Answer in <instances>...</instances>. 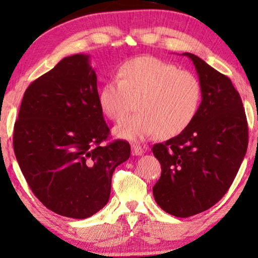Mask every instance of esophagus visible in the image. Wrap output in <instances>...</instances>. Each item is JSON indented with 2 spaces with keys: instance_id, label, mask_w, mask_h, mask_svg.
I'll return each instance as SVG.
<instances>
[{
  "instance_id": "esophagus-1",
  "label": "esophagus",
  "mask_w": 258,
  "mask_h": 258,
  "mask_svg": "<svg viewBox=\"0 0 258 258\" xmlns=\"http://www.w3.org/2000/svg\"><path fill=\"white\" fill-rule=\"evenodd\" d=\"M131 150H132V155L133 156H141L145 150H143L142 147H140L139 145H132V148H131Z\"/></svg>"
}]
</instances>
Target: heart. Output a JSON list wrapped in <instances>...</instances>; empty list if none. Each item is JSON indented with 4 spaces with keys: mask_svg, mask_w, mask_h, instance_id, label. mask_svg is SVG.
Listing matches in <instances>:
<instances>
[{
    "mask_svg": "<svg viewBox=\"0 0 258 258\" xmlns=\"http://www.w3.org/2000/svg\"><path fill=\"white\" fill-rule=\"evenodd\" d=\"M118 80L108 81L99 92V106L109 119L119 121L137 100V113L115 128L117 137L143 141L160 134L169 138L185 130L197 115L202 85L194 74L155 56L125 61Z\"/></svg>",
    "mask_w": 258,
    "mask_h": 258,
    "instance_id": "obj_1",
    "label": "heart"
}]
</instances>
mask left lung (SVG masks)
Returning <instances> with one entry per match:
<instances>
[{"mask_svg":"<svg viewBox=\"0 0 258 258\" xmlns=\"http://www.w3.org/2000/svg\"><path fill=\"white\" fill-rule=\"evenodd\" d=\"M202 103L185 130L152 147L161 175L152 187L158 206L189 217L214 206L229 190L246 155L248 125L241 98L228 76L192 53Z\"/></svg>","mask_w":258,"mask_h":258,"instance_id":"left-lung-1","label":"left lung"}]
</instances>
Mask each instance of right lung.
Here are the masks:
<instances>
[{
    "mask_svg": "<svg viewBox=\"0 0 258 258\" xmlns=\"http://www.w3.org/2000/svg\"><path fill=\"white\" fill-rule=\"evenodd\" d=\"M90 55L66 56L30 84L14 130V149L30 190L61 216L87 218L106 206L112 173L127 160L123 140L101 146L109 127Z\"/></svg>",
    "mask_w": 258,
    "mask_h": 258,
    "instance_id": "add662e5",
    "label": "right lung"
}]
</instances>
